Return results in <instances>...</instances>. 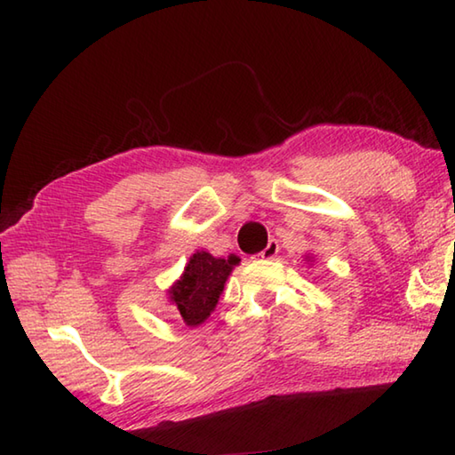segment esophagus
I'll return each mask as SVG.
<instances>
[{"mask_svg":"<svg viewBox=\"0 0 455 455\" xmlns=\"http://www.w3.org/2000/svg\"><path fill=\"white\" fill-rule=\"evenodd\" d=\"M278 251H280L278 241H275V238H272V241H268L267 249H264L259 256H260V259H264V260H270V259H275V256L278 254Z\"/></svg>","mask_w":455,"mask_h":455,"instance_id":"1","label":"esophagus"}]
</instances>
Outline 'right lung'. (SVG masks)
I'll use <instances>...</instances> for the list:
<instances>
[{"label":"right lung","instance_id":"1","mask_svg":"<svg viewBox=\"0 0 455 455\" xmlns=\"http://www.w3.org/2000/svg\"><path fill=\"white\" fill-rule=\"evenodd\" d=\"M238 256L214 259L211 252L196 251L188 259L183 276L169 288V300L187 326H199L217 308L225 283L238 264Z\"/></svg>","mask_w":455,"mask_h":455}]
</instances>
